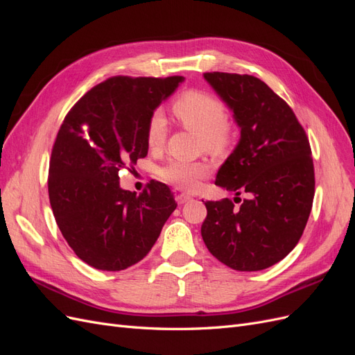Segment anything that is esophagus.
Here are the masks:
<instances>
[{"label":"esophagus","mask_w":355,"mask_h":355,"mask_svg":"<svg viewBox=\"0 0 355 355\" xmlns=\"http://www.w3.org/2000/svg\"><path fill=\"white\" fill-rule=\"evenodd\" d=\"M189 200H191V196H188V194H179V196L176 197L178 204H185V202L189 201Z\"/></svg>","instance_id":"obj_1"}]
</instances>
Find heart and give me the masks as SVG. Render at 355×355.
Returning a JSON list of instances; mask_svg holds the SVG:
<instances>
[{
  "instance_id": "1",
  "label": "heart",
  "mask_w": 355,
  "mask_h": 355,
  "mask_svg": "<svg viewBox=\"0 0 355 355\" xmlns=\"http://www.w3.org/2000/svg\"><path fill=\"white\" fill-rule=\"evenodd\" d=\"M171 110L182 125L200 135L201 146L207 151L218 153L230 145L232 133L227 124L228 112L218 98L201 90H188L173 102ZM166 136V118L159 111H155L146 123V145L151 149H158L163 146ZM210 171L211 166L206 161H171L161 167L159 176L179 189L196 191Z\"/></svg>"
}]
</instances>
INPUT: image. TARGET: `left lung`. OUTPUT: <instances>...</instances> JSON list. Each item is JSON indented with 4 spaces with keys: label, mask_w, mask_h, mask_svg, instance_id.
<instances>
[{
    "label": "left lung",
    "mask_w": 355,
    "mask_h": 355,
    "mask_svg": "<svg viewBox=\"0 0 355 355\" xmlns=\"http://www.w3.org/2000/svg\"><path fill=\"white\" fill-rule=\"evenodd\" d=\"M204 78L241 128L216 185L237 196L247 192L249 198H240V207L230 198L204 202L201 237L232 270L261 271L295 249L313 209L315 176L308 136L292 108L262 80L228 72H206Z\"/></svg>",
    "instance_id": "obj_1"
}]
</instances>
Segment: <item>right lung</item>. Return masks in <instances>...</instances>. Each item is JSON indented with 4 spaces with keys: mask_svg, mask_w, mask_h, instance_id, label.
<instances>
[{
    "mask_svg": "<svg viewBox=\"0 0 355 355\" xmlns=\"http://www.w3.org/2000/svg\"><path fill=\"white\" fill-rule=\"evenodd\" d=\"M184 77H112L94 85L63 120L49 167L58 227L83 262L121 271L142 261L176 209L153 180L141 194L120 188V170L148 154L146 123Z\"/></svg>",
    "mask_w": 355,
    "mask_h": 355,
    "instance_id": "1",
    "label": "right lung"
}]
</instances>
